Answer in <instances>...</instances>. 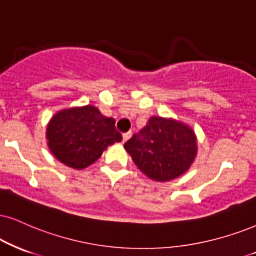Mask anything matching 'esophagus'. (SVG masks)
Instances as JSON below:
<instances>
[{"instance_id":"esophagus-1","label":"esophagus","mask_w":256,"mask_h":256,"mask_svg":"<svg viewBox=\"0 0 256 256\" xmlns=\"http://www.w3.org/2000/svg\"><path fill=\"white\" fill-rule=\"evenodd\" d=\"M130 136H132V132H127V133H123L122 134L123 142H126V141L129 140V138H130Z\"/></svg>"}]
</instances>
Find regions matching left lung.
<instances>
[{
    "mask_svg": "<svg viewBox=\"0 0 256 256\" xmlns=\"http://www.w3.org/2000/svg\"><path fill=\"white\" fill-rule=\"evenodd\" d=\"M124 148L147 176L168 182L188 171L197 153V142L188 126L171 118H150Z\"/></svg>",
    "mask_w": 256,
    "mask_h": 256,
    "instance_id": "obj_1",
    "label": "left lung"
}]
</instances>
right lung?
<instances>
[{
	"label": "right lung",
	"mask_w": 256,
	"mask_h": 256,
	"mask_svg": "<svg viewBox=\"0 0 256 256\" xmlns=\"http://www.w3.org/2000/svg\"><path fill=\"white\" fill-rule=\"evenodd\" d=\"M46 135L56 159L77 170L94 164L109 144L122 140L114 118L103 116L92 106L56 114Z\"/></svg>",
	"instance_id": "add662e5"
}]
</instances>
